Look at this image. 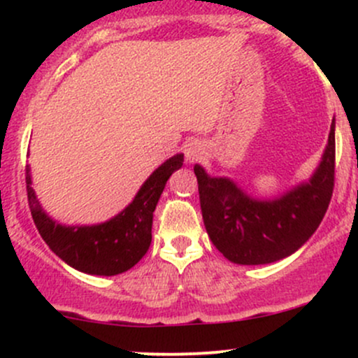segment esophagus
<instances>
[{
  "label": "esophagus",
  "mask_w": 358,
  "mask_h": 358,
  "mask_svg": "<svg viewBox=\"0 0 358 358\" xmlns=\"http://www.w3.org/2000/svg\"><path fill=\"white\" fill-rule=\"evenodd\" d=\"M183 151L185 158H187L188 162H196V159L203 155V146L199 139H192V141H188L187 145H185Z\"/></svg>",
  "instance_id": "obj_1"
}]
</instances>
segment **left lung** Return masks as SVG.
<instances>
[{
	"instance_id": "8db88e82",
	"label": "left lung",
	"mask_w": 358,
	"mask_h": 358,
	"mask_svg": "<svg viewBox=\"0 0 358 358\" xmlns=\"http://www.w3.org/2000/svg\"><path fill=\"white\" fill-rule=\"evenodd\" d=\"M196 175L208 237L236 264H269L291 256L313 236L335 187V119L316 173L281 199L254 200L229 178H212L200 165Z\"/></svg>"
}]
</instances>
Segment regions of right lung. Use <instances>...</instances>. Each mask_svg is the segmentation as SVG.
I'll return each instance as SVG.
<instances>
[{
    "label": "right lung",
    "instance_id": "add662e5",
    "mask_svg": "<svg viewBox=\"0 0 358 358\" xmlns=\"http://www.w3.org/2000/svg\"><path fill=\"white\" fill-rule=\"evenodd\" d=\"M183 155L166 159L139 188L134 200L109 222L90 227H65L42 210L31 188L27 166V195L31 217L42 239L62 261L72 268L97 276L124 273L146 254L151 244L153 212L173 171L182 168Z\"/></svg>",
    "mask_w": 358,
    "mask_h": 358
}]
</instances>
